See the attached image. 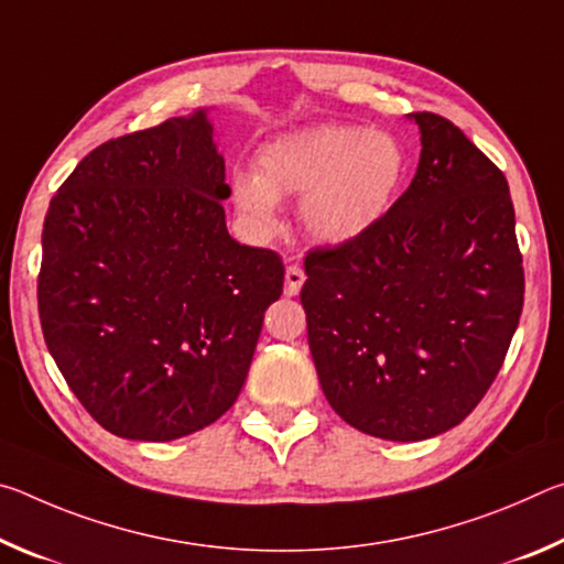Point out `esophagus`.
<instances>
[{"label": "esophagus", "instance_id": "34e87169", "mask_svg": "<svg viewBox=\"0 0 564 564\" xmlns=\"http://www.w3.org/2000/svg\"><path fill=\"white\" fill-rule=\"evenodd\" d=\"M303 283L305 273L301 265H289V269H285V295H299Z\"/></svg>", "mask_w": 564, "mask_h": 564}]
</instances>
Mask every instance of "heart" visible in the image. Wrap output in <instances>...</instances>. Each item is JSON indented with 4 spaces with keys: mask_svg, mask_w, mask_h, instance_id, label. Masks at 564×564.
I'll return each instance as SVG.
<instances>
[{
    "mask_svg": "<svg viewBox=\"0 0 564 564\" xmlns=\"http://www.w3.org/2000/svg\"><path fill=\"white\" fill-rule=\"evenodd\" d=\"M259 174L234 171L231 202L253 234L279 231V202H301L305 234L326 246L366 236L403 186L408 156L388 131L323 123L271 141Z\"/></svg>",
    "mask_w": 564,
    "mask_h": 564,
    "instance_id": "1",
    "label": "heart"
}]
</instances>
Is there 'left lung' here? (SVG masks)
<instances>
[{
    "label": "left lung",
    "mask_w": 564,
    "mask_h": 564,
    "mask_svg": "<svg viewBox=\"0 0 564 564\" xmlns=\"http://www.w3.org/2000/svg\"><path fill=\"white\" fill-rule=\"evenodd\" d=\"M413 181L358 241L305 256L301 303L330 408L360 433L413 443L488 393L520 323L524 273L502 171L437 113Z\"/></svg>",
    "instance_id": "left-lung-1"
}]
</instances>
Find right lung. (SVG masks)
Masks as SVG:
<instances>
[{"label": "right lung", "instance_id": "obj_1", "mask_svg": "<svg viewBox=\"0 0 564 564\" xmlns=\"http://www.w3.org/2000/svg\"><path fill=\"white\" fill-rule=\"evenodd\" d=\"M228 196L214 123L196 109L94 149L52 198L44 340L113 435L176 441L241 393L283 263L228 236Z\"/></svg>", "mask_w": 564, "mask_h": 564}]
</instances>
